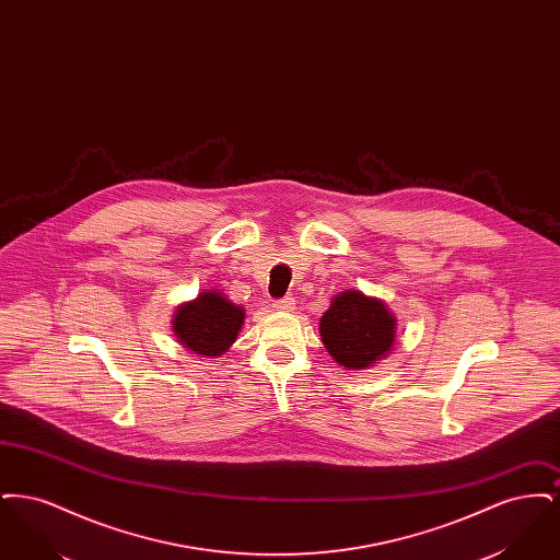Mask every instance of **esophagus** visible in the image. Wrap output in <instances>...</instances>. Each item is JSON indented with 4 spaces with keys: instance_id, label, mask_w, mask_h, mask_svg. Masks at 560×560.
Masks as SVG:
<instances>
[{
    "instance_id": "1",
    "label": "esophagus",
    "mask_w": 560,
    "mask_h": 560,
    "mask_svg": "<svg viewBox=\"0 0 560 560\" xmlns=\"http://www.w3.org/2000/svg\"><path fill=\"white\" fill-rule=\"evenodd\" d=\"M293 304H295V300H293L292 295H285V298H281V300H275V308L277 311H293Z\"/></svg>"
}]
</instances>
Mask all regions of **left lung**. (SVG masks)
I'll return each mask as SVG.
<instances>
[{"instance_id":"1","label":"left lung","mask_w":560,"mask_h":560,"mask_svg":"<svg viewBox=\"0 0 560 560\" xmlns=\"http://www.w3.org/2000/svg\"><path fill=\"white\" fill-rule=\"evenodd\" d=\"M319 329L327 352L348 370L370 368L395 342V319L388 308L357 290L331 300Z\"/></svg>"}]
</instances>
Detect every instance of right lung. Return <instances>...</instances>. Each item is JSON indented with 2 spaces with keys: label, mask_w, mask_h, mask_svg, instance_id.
<instances>
[{
  "label": "right lung",
  "mask_w": 560,
  "mask_h": 560,
  "mask_svg": "<svg viewBox=\"0 0 560 560\" xmlns=\"http://www.w3.org/2000/svg\"><path fill=\"white\" fill-rule=\"evenodd\" d=\"M243 311L220 293L203 292L183 304L174 317L176 338L195 354L218 357L231 347L240 334Z\"/></svg>",
  "instance_id": "1"
}]
</instances>
